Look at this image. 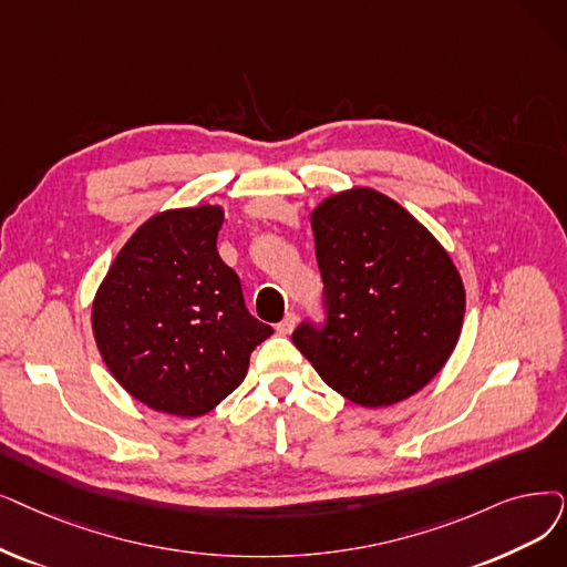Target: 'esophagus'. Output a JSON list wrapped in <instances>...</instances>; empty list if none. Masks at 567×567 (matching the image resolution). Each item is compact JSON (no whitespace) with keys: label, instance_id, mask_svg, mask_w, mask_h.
<instances>
[{"label":"esophagus","instance_id":"34e87169","mask_svg":"<svg viewBox=\"0 0 567 567\" xmlns=\"http://www.w3.org/2000/svg\"><path fill=\"white\" fill-rule=\"evenodd\" d=\"M293 327H297V315H293V312H287V315H285V319H282V322H280L276 329H278V333L289 336V333L293 331Z\"/></svg>","mask_w":567,"mask_h":567}]
</instances>
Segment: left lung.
<instances>
[{
	"mask_svg": "<svg viewBox=\"0 0 567 567\" xmlns=\"http://www.w3.org/2000/svg\"><path fill=\"white\" fill-rule=\"evenodd\" d=\"M327 329L291 340L333 391L361 408L396 405L452 357L465 312L458 268L391 196L352 187L310 213Z\"/></svg>",
	"mask_w": 567,
	"mask_h": 567,
	"instance_id": "8db88e82",
	"label": "left lung"
}]
</instances>
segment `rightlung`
I'll list each match as a JSON object with an SVG mask.
<instances>
[{"instance_id": "right-lung-1", "label": "right lung", "mask_w": 567, "mask_h": 567, "mask_svg": "<svg viewBox=\"0 0 567 567\" xmlns=\"http://www.w3.org/2000/svg\"><path fill=\"white\" fill-rule=\"evenodd\" d=\"M225 208L153 215L122 245L92 301L100 354L130 396L164 414L202 416L245 380L274 329L243 301L217 252Z\"/></svg>"}]
</instances>
